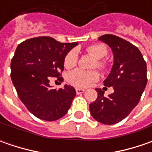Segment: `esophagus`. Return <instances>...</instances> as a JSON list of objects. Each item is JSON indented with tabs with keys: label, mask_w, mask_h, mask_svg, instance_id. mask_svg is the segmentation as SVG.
<instances>
[{
	"label": "esophagus",
	"mask_w": 152,
	"mask_h": 152,
	"mask_svg": "<svg viewBox=\"0 0 152 152\" xmlns=\"http://www.w3.org/2000/svg\"><path fill=\"white\" fill-rule=\"evenodd\" d=\"M84 92H85V90H84V89H79V88L76 89V93H77L78 95H80V94H82V93H84Z\"/></svg>",
	"instance_id": "esophagus-1"
}]
</instances>
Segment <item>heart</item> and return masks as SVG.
Masks as SVG:
<instances>
[{
  "label": "heart",
  "instance_id": "obj_1",
  "mask_svg": "<svg viewBox=\"0 0 152 152\" xmlns=\"http://www.w3.org/2000/svg\"><path fill=\"white\" fill-rule=\"evenodd\" d=\"M87 51L93 57L96 59V62L95 63V67H98L102 70H105L107 68V63L102 60L106 57L108 54V50L107 46L104 44L98 43L93 44L87 47ZM78 51L73 49L67 53L64 58V66L67 68H71L77 64L78 61ZM99 73L96 71H85L80 68L74 69L71 71L67 75V82L71 85H74L79 88H86L93 83L99 79Z\"/></svg>",
  "mask_w": 152,
  "mask_h": 152
}]
</instances>
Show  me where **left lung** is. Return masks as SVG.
I'll return each instance as SVG.
<instances>
[{"instance_id":"left-lung-1","label":"left lung","mask_w":152,"mask_h":152,"mask_svg":"<svg viewBox=\"0 0 152 152\" xmlns=\"http://www.w3.org/2000/svg\"><path fill=\"white\" fill-rule=\"evenodd\" d=\"M113 50L114 62L104 85L113 87L107 97L104 91L96 89L97 99L90 104V112L103 124H114L124 119L137 106L147 84L146 63L135 45L113 34H104L98 39Z\"/></svg>"}]
</instances>
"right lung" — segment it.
I'll list each match as a JSON object with an SVG mask.
<instances>
[{
  "instance_id": "right-lung-1",
  "label": "right lung",
  "mask_w": 152,
  "mask_h": 152,
  "mask_svg": "<svg viewBox=\"0 0 152 152\" xmlns=\"http://www.w3.org/2000/svg\"><path fill=\"white\" fill-rule=\"evenodd\" d=\"M77 42L61 43L47 36L28 39L18 45L11 61V79L27 109L39 119L55 121L67 113L76 91L49 85L53 77L61 79L64 58Z\"/></svg>"
}]
</instances>
